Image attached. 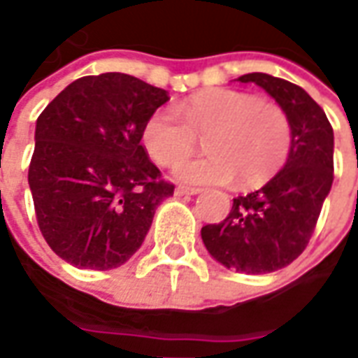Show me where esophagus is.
Masks as SVG:
<instances>
[{"label": "esophagus", "instance_id": "1", "mask_svg": "<svg viewBox=\"0 0 358 358\" xmlns=\"http://www.w3.org/2000/svg\"><path fill=\"white\" fill-rule=\"evenodd\" d=\"M203 189L199 187H186V186H180L176 187V195H197L201 194Z\"/></svg>", "mask_w": 358, "mask_h": 358}]
</instances>
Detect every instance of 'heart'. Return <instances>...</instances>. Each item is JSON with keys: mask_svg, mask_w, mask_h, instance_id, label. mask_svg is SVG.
Returning <instances> with one entry per match:
<instances>
[{"mask_svg": "<svg viewBox=\"0 0 358 358\" xmlns=\"http://www.w3.org/2000/svg\"><path fill=\"white\" fill-rule=\"evenodd\" d=\"M172 109H157L145 120L141 143L159 164H172L194 147L195 135L208 134L207 156L174 164L182 184L210 186L240 178L243 186L268 180L285 163L292 148V124L276 103L230 88L203 92Z\"/></svg>", "mask_w": 358, "mask_h": 358, "instance_id": "heart-1", "label": "heart"}]
</instances>
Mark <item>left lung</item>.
Segmentation results:
<instances>
[{"label":"left lung","instance_id":"1","mask_svg":"<svg viewBox=\"0 0 358 358\" xmlns=\"http://www.w3.org/2000/svg\"><path fill=\"white\" fill-rule=\"evenodd\" d=\"M285 110L292 148L282 171L255 192L238 195L230 215L201 228L210 257L226 268L266 274L305 251L334 182V130L322 107L305 90L264 73L243 74Z\"/></svg>","mask_w":358,"mask_h":358}]
</instances>
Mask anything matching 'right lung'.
Wrapping results in <instances>:
<instances>
[{
	"instance_id": "1",
	"label": "right lung",
	"mask_w": 358,
	"mask_h": 358,
	"mask_svg": "<svg viewBox=\"0 0 358 358\" xmlns=\"http://www.w3.org/2000/svg\"><path fill=\"white\" fill-rule=\"evenodd\" d=\"M169 94L130 74L82 76L36 120L28 186L42 236L78 268L110 270L141 248L174 194L141 145Z\"/></svg>"
}]
</instances>
